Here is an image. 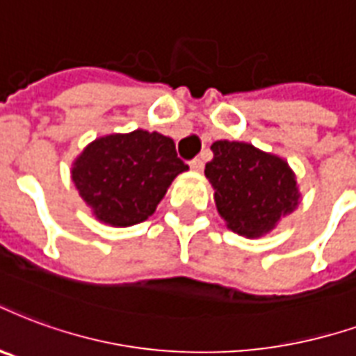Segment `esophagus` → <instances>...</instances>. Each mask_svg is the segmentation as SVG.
I'll return each instance as SVG.
<instances>
[{
	"instance_id": "obj_1",
	"label": "esophagus",
	"mask_w": 356,
	"mask_h": 356,
	"mask_svg": "<svg viewBox=\"0 0 356 356\" xmlns=\"http://www.w3.org/2000/svg\"><path fill=\"white\" fill-rule=\"evenodd\" d=\"M191 170L192 171H202L204 170V160L202 158H194L191 162Z\"/></svg>"
}]
</instances>
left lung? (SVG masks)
<instances>
[{
	"mask_svg": "<svg viewBox=\"0 0 356 356\" xmlns=\"http://www.w3.org/2000/svg\"><path fill=\"white\" fill-rule=\"evenodd\" d=\"M211 151L205 177L228 230L247 239L262 238L298 207V181L285 158L228 139L215 141Z\"/></svg>",
	"mask_w": 356,
	"mask_h": 356,
	"instance_id": "left-lung-1",
	"label": "left lung"
}]
</instances>
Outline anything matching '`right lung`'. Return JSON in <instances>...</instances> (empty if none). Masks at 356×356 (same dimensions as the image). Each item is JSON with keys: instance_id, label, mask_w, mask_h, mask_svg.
<instances>
[{"instance_id": "add662e5", "label": "right lung", "mask_w": 356, "mask_h": 356, "mask_svg": "<svg viewBox=\"0 0 356 356\" xmlns=\"http://www.w3.org/2000/svg\"><path fill=\"white\" fill-rule=\"evenodd\" d=\"M186 170L173 139L134 130L86 145L71 164V179L99 222L126 228L151 217L173 179Z\"/></svg>"}]
</instances>
